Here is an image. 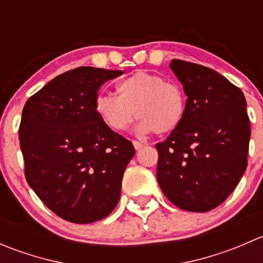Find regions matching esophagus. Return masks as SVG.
I'll return each instance as SVG.
<instances>
[{
  "mask_svg": "<svg viewBox=\"0 0 263 263\" xmlns=\"http://www.w3.org/2000/svg\"><path fill=\"white\" fill-rule=\"evenodd\" d=\"M132 144H134L135 150H141V148L144 147V145H142L141 142H139V141H132Z\"/></svg>",
  "mask_w": 263,
  "mask_h": 263,
  "instance_id": "esophagus-1",
  "label": "esophagus"
}]
</instances>
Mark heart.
Returning <instances> with one entry per match:
<instances>
[{
  "mask_svg": "<svg viewBox=\"0 0 263 263\" xmlns=\"http://www.w3.org/2000/svg\"><path fill=\"white\" fill-rule=\"evenodd\" d=\"M118 94H99L95 109L102 121L115 131H124L134 121L139 134H168L181 124L184 99L178 86L155 73L139 71L118 82Z\"/></svg>",
  "mask_w": 263,
  "mask_h": 263,
  "instance_id": "heart-1",
  "label": "heart"
}]
</instances>
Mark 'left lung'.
Segmentation results:
<instances>
[{
	"label": "left lung",
	"instance_id": "8db88e82",
	"mask_svg": "<svg viewBox=\"0 0 263 263\" xmlns=\"http://www.w3.org/2000/svg\"><path fill=\"white\" fill-rule=\"evenodd\" d=\"M169 66L187 102L181 124L156 144V178L174 205L205 213L229 197L247 168V102L239 87L211 68L179 60Z\"/></svg>",
	"mask_w": 263,
	"mask_h": 263
}]
</instances>
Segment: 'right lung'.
<instances>
[{
	"label": "right lung",
	"mask_w": 263,
	"mask_h": 263,
	"mask_svg": "<svg viewBox=\"0 0 263 263\" xmlns=\"http://www.w3.org/2000/svg\"><path fill=\"white\" fill-rule=\"evenodd\" d=\"M121 70L79 67L29 98L18 128L25 178L44 205L75 224L104 219L116 209L131 141L95 109L98 90Z\"/></svg>",
	"instance_id": "1"
}]
</instances>
